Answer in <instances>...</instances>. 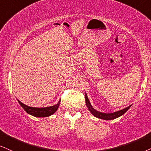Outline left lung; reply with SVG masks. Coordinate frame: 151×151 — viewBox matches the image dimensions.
<instances>
[{
	"label": "left lung",
	"mask_w": 151,
	"mask_h": 151,
	"mask_svg": "<svg viewBox=\"0 0 151 151\" xmlns=\"http://www.w3.org/2000/svg\"><path fill=\"white\" fill-rule=\"evenodd\" d=\"M85 103H86V106L88 108V110L90 111V113L94 115V117L96 118H100V119H103V120H113V119H115L118 117L122 116V115L124 114L127 111H128V109L131 107V106H129L125 108V109L120 110V111H118L116 112H113V113H101L99 112V111H96V109H94L92 105H91L90 101H89L88 97H87V94L85 93Z\"/></svg>",
	"instance_id": "left-lung-1"
}]
</instances>
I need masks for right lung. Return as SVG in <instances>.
<instances>
[{"label": "right lung", "mask_w": 151, "mask_h": 151, "mask_svg": "<svg viewBox=\"0 0 151 151\" xmlns=\"http://www.w3.org/2000/svg\"><path fill=\"white\" fill-rule=\"evenodd\" d=\"M19 104L21 105V106L23 108L24 111L27 113L30 114L34 117H38V118H44V117L50 116L55 113L57 111L59 106V104H60V100H59L58 103L55 105L52 106L44 107V108H37V107H31L29 106L25 105L21 101L17 100Z\"/></svg>", "instance_id": "obj_1"}]
</instances>
